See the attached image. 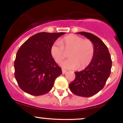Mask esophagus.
Instances as JSON below:
<instances>
[{"mask_svg": "<svg viewBox=\"0 0 123 123\" xmlns=\"http://www.w3.org/2000/svg\"><path fill=\"white\" fill-rule=\"evenodd\" d=\"M62 74H66V73H67V71H66V70H64V69H62Z\"/></svg>", "mask_w": 123, "mask_h": 123, "instance_id": "obj_1", "label": "esophagus"}]
</instances>
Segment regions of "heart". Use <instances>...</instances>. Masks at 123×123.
Listing matches in <instances>:
<instances>
[{
  "mask_svg": "<svg viewBox=\"0 0 123 123\" xmlns=\"http://www.w3.org/2000/svg\"><path fill=\"white\" fill-rule=\"evenodd\" d=\"M69 52V58L62 63L67 69L81 70L87 67L93 60L95 46L90 40H85L75 34L65 36L61 41H56L50 48V53L56 63H60Z\"/></svg>",
  "mask_w": 123,
  "mask_h": 123,
  "instance_id": "heart-1",
  "label": "heart"
}]
</instances>
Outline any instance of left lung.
I'll return each mask as SVG.
<instances>
[{
	"label": "left lung",
	"instance_id": "obj_1",
	"mask_svg": "<svg viewBox=\"0 0 123 123\" xmlns=\"http://www.w3.org/2000/svg\"><path fill=\"white\" fill-rule=\"evenodd\" d=\"M94 43V56L85 70L75 72V78L69 84L71 92L78 96L89 97L95 95L104 87L111 74L112 59L104 42L92 33L79 32Z\"/></svg>",
	"mask_w": 123,
	"mask_h": 123
}]
</instances>
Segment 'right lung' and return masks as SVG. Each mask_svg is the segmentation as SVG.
<instances>
[{
    "instance_id": "right-lung-1",
    "label": "right lung",
    "mask_w": 123,
    "mask_h": 123,
    "mask_svg": "<svg viewBox=\"0 0 123 123\" xmlns=\"http://www.w3.org/2000/svg\"><path fill=\"white\" fill-rule=\"evenodd\" d=\"M64 34L37 33L19 48L14 61V76L19 87L25 92L41 96L51 90L56 78L62 72L53 59L50 48Z\"/></svg>"
}]
</instances>
